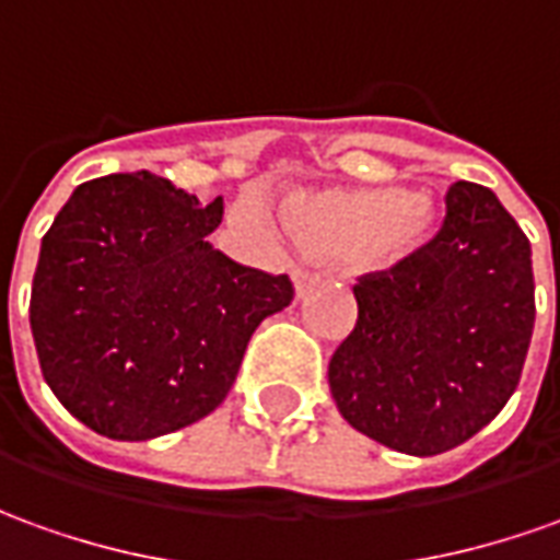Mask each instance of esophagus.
Returning a JSON list of instances; mask_svg holds the SVG:
<instances>
[{"instance_id": "1", "label": "esophagus", "mask_w": 560, "mask_h": 560, "mask_svg": "<svg viewBox=\"0 0 560 560\" xmlns=\"http://www.w3.org/2000/svg\"><path fill=\"white\" fill-rule=\"evenodd\" d=\"M292 280H295V295L302 299L304 292H307V289H311V287H314V283H317L319 273L304 271V268H299V271H292Z\"/></svg>"}]
</instances>
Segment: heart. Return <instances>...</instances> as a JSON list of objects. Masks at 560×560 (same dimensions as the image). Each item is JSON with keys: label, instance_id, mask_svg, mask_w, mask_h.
<instances>
[{"label": "heart", "instance_id": "heart-1", "mask_svg": "<svg viewBox=\"0 0 560 560\" xmlns=\"http://www.w3.org/2000/svg\"><path fill=\"white\" fill-rule=\"evenodd\" d=\"M243 229L261 231L268 215L258 200L237 203ZM430 200L418 191H307L289 203V225L311 253L329 258H360L387 268L402 261L430 229Z\"/></svg>", "mask_w": 560, "mask_h": 560}]
</instances>
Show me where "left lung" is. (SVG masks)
Listing matches in <instances>:
<instances>
[{"label": "left lung", "mask_w": 560, "mask_h": 560, "mask_svg": "<svg viewBox=\"0 0 560 560\" xmlns=\"http://www.w3.org/2000/svg\"><path fill=\"white\" fill-rule=\"evenodd\" d=\"M353 295L329 387L369 439L433 457L488 427L518 387L537 314L530 243L491 188L451 185L433 237L357 277Z\"/></svg>", "instance_id": "left-lung-1"}]
</instances>
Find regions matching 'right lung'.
Here are the masks:
<instances>
[{
    "label": "right lung",
    "mask_w": 560,
    "mask_h": 560,
    "mask_svg": "<svg viewBox=\"0 0 560 560\" xmlns=\"http://www.w3.org/2000/svg\"><path fill=\"white\" fill-rule=\"evenodd\" d=\"M222 198L140 173L81 183L42 237L30 329L54 396L94 433L142 442L207 418L295 289L210 246Z\"/></svg>",
    "instance_id": "right-lung-1"
}]
</instances>
